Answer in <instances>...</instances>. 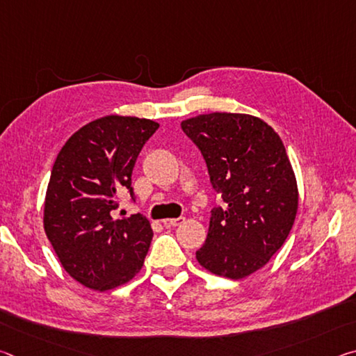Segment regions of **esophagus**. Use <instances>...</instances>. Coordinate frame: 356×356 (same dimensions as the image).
Listing matches in <instances>:
<instances>
[{
  "instance_id": "esophagus-1",
  "label": "esophagus",
  "mask_w": 356,
  "mask_h": 356,
  "mask_svg": "<svg viewBox=\"0 0 356 356\" xmlns=\"http://www.w3.org/2000/svg\"><path fill=\"white\" fill-rule=\"evenodd\" d=\"M184 221H185L184 216H179V218H166V220H163V225H165L166 227H174V226L182 225Z\"/></svg>"
}]
</instances>
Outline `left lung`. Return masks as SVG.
Returning <instances> with one entry per match:
<instances>
[{
    "mask_svg": "<svg viewBox=\"0 0 356 356\" xmlns=\"http://www.w3.org/2000/svg\"><path fill=\"white\" fill-rule=\"evenodd\" d=\"M206 160L210 184L226 207H213L196 259L210 273L242 280L257 272L291 232L297 179L280 135L262 119L210 113L182 120Z\"/></svg>",
    "mask_w": 356,
    "mask_h": 356,
    "instance_id": "8db88e82",
    "label": "left lung"
}]
</instances>
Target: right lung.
I'll return each mask as SVG.
<instances>
[{
	"instance_id": "1",
	"label": "right lung",
	"mask_w": 356,
	"mask_h": 356,
	"mask_svg": "<svg viewBox=\"0 0 356 356\" xmlns=\"http://www.w3.org/2000/svg\"><path fill=\"white\" fill-rule=\"evenodd\" d=\"M159 129L150 119L110 114L72 135L58 154L48 182L44 229L72 278L104 292L140 272L152 227L141 213L114 220L118 193L131 188L141 149Z\"/></svg>"
}]
</instances>
